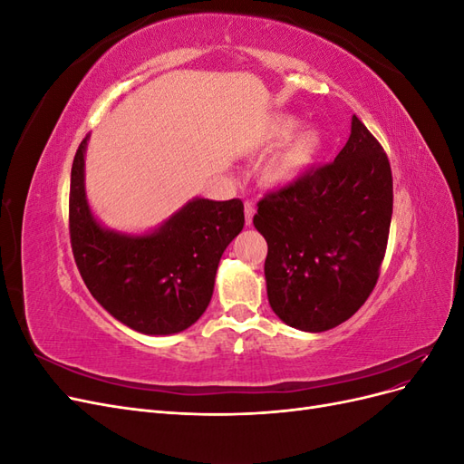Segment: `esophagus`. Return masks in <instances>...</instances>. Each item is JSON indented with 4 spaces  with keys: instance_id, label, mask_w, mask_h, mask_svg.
<instances>
[{
    "instance_id": "1",
    "label": "esophagus",
    "mask_w": 464,
    "mask_h": 464,
    "mask_svg": "<svg viewBox=\"0 0 464 464\" xmlns=\"http://www.w3.org/2000/svg\"><path fill=\"white\" fill-rule=\"evenodd\" d=\"M254 215H256V205L254 203H246V224L249 227L251 220H254Z\"/></svg>"
}]
</instances>
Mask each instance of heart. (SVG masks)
I'll return each mask as SVG.
<instances>
[{
    "label": "heart",
    "instance_id": "heart-1",
    "mask_svg": "<svg viewBox=\"0 0 464 464\" xmlns=\"http://www.w3.org/2000/svg\"><path fill=\"white\" fill-rule=\"evenodd\" d=\"M298 123L300 121L296 118L280 116L266 128V143L276 145L289 139L263 166V179L273 188H288L298 184L300 179L314 170L323 154L325 143H323V135L317 130L307 128L291 135L298 130Z\"/></svg>",
    "mask_w": 464,
    "mask_h": 464
}]
</instances>
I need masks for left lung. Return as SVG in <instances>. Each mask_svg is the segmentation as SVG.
<instances>
[{
	"label": "left lung",
	"instance_id": "left-lung-1",
	"mask_svg": "<svg viewBox=\"0 0 464 464\" xmlns=\"http://www.w3.org/2000/svg\"><path fill=\"white\" fill-rule=\"evenodd\" d=\"M392 215L387 154L356 116L334 162L259 201L265 283L286 325L323 333L353 317L372 294Z\"/></svg>",
	"mask_w": 464,
	"mask_h": 464
}]
</instances>
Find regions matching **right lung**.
Segmentation results:
<instances>
[{"label": "right lung", "mask_w": 464, "mask_h": 464, "mask_svg": "<svg viewBox=\"0 0 464 464\" xmlns=\"http://www.w3.org/2000/svg\"><path fill=\"white\" fill-rule=\"evenodd\" d=\"M87 145L89 135L73 159L69 191V234L82 280L111 317L137 333L186 331L213 298L220 257L244 228V203L193 198L149 232L106 228L87 199Z\"/></svg>", "instance_id": "1"}]
</instances>
